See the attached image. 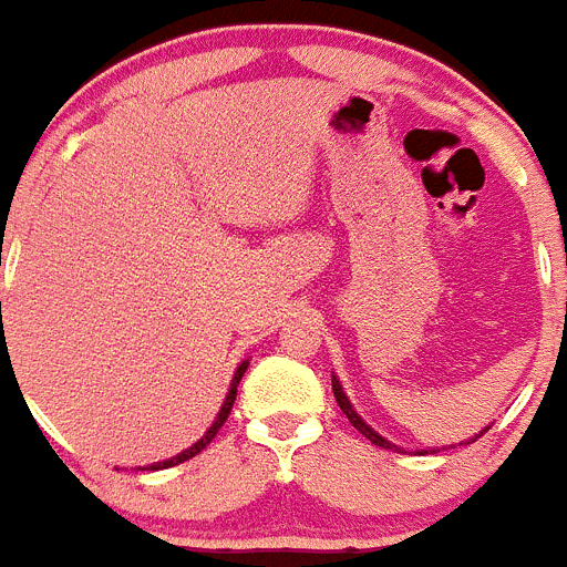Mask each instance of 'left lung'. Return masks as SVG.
Masks as SVG:
<instances>
[{
  "label": "left lung",
  "instance_id": "8db88e82",
  "mask_svg": "<svg viewBox=\"0 0 567 567\" xmlns=\"http://www.w3.org/2000/svg\"><path fill=\"white\" fill-rule=\"evenodd\" d=\"M332 394H336V403L341 405V411H343V414H347V420L352 422V425H355L358 431H361L363 436L369 439V442H372V444H378V447H394V444H389V442H385L383 436H378V433H374L372 427H369L367 422H363L361 416L355 414V409H352V405H349L347 394H343V391H341V383H338V380H332Z\"/></svg>",
  "mask_w": 567,
  "mask_h": 567
}]
</instances>
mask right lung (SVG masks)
I'll return each instance as SVG.
<instances>
[{"label": "right lung", "mask_w": 567, "mask_h": 567, "mask_svg": "<svg viewBox=\"0 0 567 567\" xmlns=\"http://www.w3.org/2000/svg\"><path fill=\"white\" fill-rule=\"evenodd\" d=\"M246 367L248 363L243 361L240 367H237V374H235V380H231V389H229V394H226V403H224V409H220V414H218V420H215V425L209 427V431L204 433V436L198 439V442L193 444V447H189V451H184L182 456H176V458H167V462H158V464H151V467L147 470H164V467H176V464H182V462H187V458H193V456H198L200 451H204L206 444L212 442V439L218 436V431L220 427H224V422H226V416H229V411H231V405H235V396H237V383H240V378H243V372H246Z\"/></svg>", "instance_id": "obj_1"}]
</instances>
